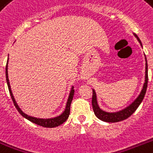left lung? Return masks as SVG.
Segmentation results:
<instances>
[{
	"instance_id": "1",
	"label": "left lung",
	"mask_w": 153,
	"mask_h": 153,
	"mask_svg": "<svg viewBox=\"0 0 153 153\" xmlns=\"http://www.w3.org/2000/svg\"><path fill=\"white\" fill-rule=\"evenodd\" d=\"M134 36L137 39L140 44L142 46V44L140 42L139 37L133 33ZM145 82L143 85V88L140 91V93L139 94V95L137 96V98H136L135 100L133 101L130 105H128V106H126V108L119 110V111L116 112H106L102 110L101 109L98 103V99H97V94H96L95 91L93 89V96H92V106H93L94 112L95 116L98 117V119H100L102 121H105V122H118V121H121L123 120H126L130 117L132 114L136 111V109H137L138 106L140 105L141 102L143 101L144 98H145V93H146V90H147L148 86V63L147 59L145 57Z\"/></svg>"
}]
</instances>
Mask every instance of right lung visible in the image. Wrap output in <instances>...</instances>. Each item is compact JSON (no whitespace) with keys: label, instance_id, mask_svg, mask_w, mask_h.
<instances>
[{"label":"right lung","instance_id":"right-lung-1","mask_svg":"<svg viewBox=\"0 0 153 153\" xmlns=\"http://www.w3.org/2000/svg\"><path fill=\"white\" fill-rule=\"evenodd\" d=\"M8 60H7V63H6V67H5L6 81H7V85H8V91H9V93H10L12 100L13 101L14 105L16 106V109L18 110V112H19V113H20V114H21L24 117H25V118L27 119L28 121H32V122L36 124V125H38V126H43V127H45V128H54V127H57V126L62 125L63 122H65V121H67V119L68 118V117H69L71 104L72 99H73V97H74V87H73V86H72L71 89V91H70L69 96H68V98H67L64 111L62 112V114H60V115H59V116L57 117H51V118H37V117H35L29 116V115L25 114V113L21 110L20 106L18 105L17 102H16L14 96H13L12 90H11L10 83H9V79H8Z\"/></svg>","mask_w":153,"mask_h":153}]
</instances>
